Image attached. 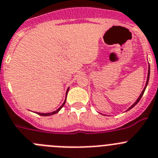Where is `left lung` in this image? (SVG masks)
<instances>
[{
    "mask_svg": "<svg viewBox=\"0 0 158 158\" xmlns=\"http://www.w3.org/2000/svg\"><path fill=\"white\" fill-rule=\"evenodd\" d=\"M149 78H150V65H149V69H148V74H147V82H146L145 87H144V89H143L142 93H141V94H140V95H139V97H138V99H137L136 101H135V102L134 103V104H132V105L130 107H129V108L127 109V110H130V109H132V107H135V106L136 105V104H137V103H138V102H139V101H140L141 97H143V94H144V91H145L146 88H147V84H148V82H149Z\"/></svg>",
    "mask_w": 158,
    "mask_h": 158,
    "instance_id": "1",
    "label": "left lung"
}]
</instances>
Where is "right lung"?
<instances>
[{
    "label": "right lung",
    "instance_id": "add662e5",
    "mask_svg": "<svg viewBox=\"0 0 158 158\" xmlns=\"http://www.w3.org/2000/svg\"><path fill=\"white\" fill-rule=\"evenodd\" d=\"M69 87L68 88L67 91H66V94H65V99H64V102H63V104H61V107H59V108H57V110H54V111H52V112H49V113H40V112H36V114H39V115H41V116H50V115H53V114H56V113H57V112H58L59 110H61V109L63 107H64V104H65L66 98H67V94H68V92H69Z\"/></svg>",
    "mask_w": 158,
    "mask_h": 158
}]
</instances>
